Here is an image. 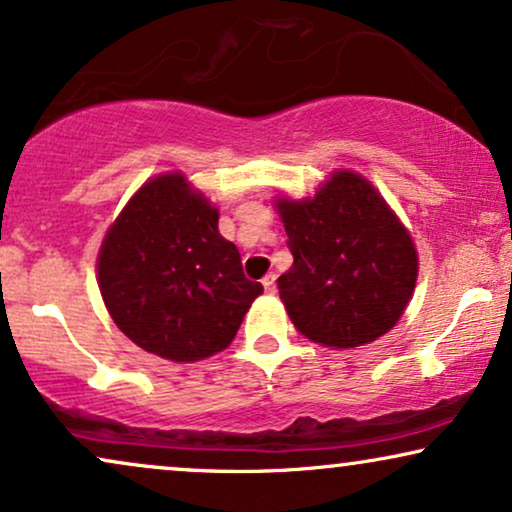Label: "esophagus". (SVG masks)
<instances>
[{"instance_id":"obj_1","label":"esophagus","mask_w":512,"mask_h":512,"mask_svg":"<svg viewBox=\"0 0 512 512\" xmlns=\"http://www.w3.org/2000/svg\"><path fill=\"white\" fill-rule=\"evenodd\" d=\"M275 280H277V277L272 275V272H268V275L263 277V289L268 291V294H275V291H277V287H275Z\"/></svg>"}]
</instances>
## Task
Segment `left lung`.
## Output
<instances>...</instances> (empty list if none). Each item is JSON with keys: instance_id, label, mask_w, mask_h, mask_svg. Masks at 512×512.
I'll return each instance as SVG.
<instances>
[{"instance_id": "1", "label": "left lung", "mask_w": 512, "mask_h": 512, "mask_svg": "<svg viewBox=\"0 0 512 512\" xmlns=\"http://www.w3.org/2000/svg\"><path fill=\"white\" fill-rule=\"evenodd\" d=\"M294 265L277 280L294 327L329 348L388 334L416 287L407 228L367 178L336 171L315 197L275 202Z\"/></svg>"}]
</instances>
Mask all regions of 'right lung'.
I'll list each match as a JSON object with an SVG mask.
<instances>
[{
  "instance_id": "1",
  "label": "right lung",
  "mask_w": 512,
  "mask_h": 512,
  "mask_svg": "<svg viewBox=\"0 0 512 512\" xmlns=\"http://www.w3.org/2000/svg\"><path fill=\"white\" fill-rule=\"evenodd\" d=\"M98 287L117 327L171 362L228 348L263 294L218 232V209L178 171L145 183L112 223L98 254Z\"/></svg>"
}]
</instances>
